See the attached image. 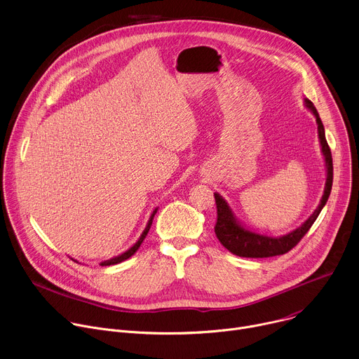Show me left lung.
Returning a JSON list of instances; mask_svg holds the SVG:
<instances>
[{
	"instance_id": "1",
	"label": "left lung",
	"mask_w": 359,
	"mask_h": 359,
	"mask_svg": "<svg viewBox=\"0 0 359 359\" xmlns=\"http://www.w3.org/2000/svg\"><path fill=\"white\" fill-rule=\"evenodd\" d=\"M305 105H306V108H310L313 111V114L316 115V119L318 123V136L321 140L323 153H324L325 163H327V182H325V189H324L321 203L318 204L316 212L301 227H298L294 231H291L285 236H281V237H269V236H262V234L252 233V231L243 229L236 222L231 210L229 209L227 203L223 200V197L219 196L217 193H215L216 208H217V222L215 226V233H216L219 241L230 252L240 255V257L264 259V257H274V255H281V254L288 252L291 248H294L299 243V240L306 234V231L311 229V226L320 216L323 208L325 206V203L330 197L331 187H332V170H334L331 149L325 139L324 125L318 116L316 107L313 105V102L305 99Z\"/></svg>"
}]
</instances>
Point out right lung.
Instances as JSON below:
<instances>
[{"label": "right lung", "mask_w": 359, "mask_h": 359, "mask_svg": "<svg viewBox=\"0 0 359 359\" xmlns=\"http://www.w3.org/2000/svg\"><path fill=\"white\" fill-rule=\"evenodd\" d=\"M156 212H158V209L153 212V215L150 216V219H149V222H147V226H146V229H144V231L142 233V236H140V238L137 240V243L133 245V247H130L128 251H125L123 254H121V255H118V257H115V259H111V260H108V262H104V263H100V266H114V264H118V263H122V262H125V260H128L129 257H132V255L137 251V248L140 247V244H142V241L144 240V237L147 236V231H149V229H150V226H151V222H153V217H155V215H156Z\"/></svg>", "instance_id": "right-lung-1"}]
</instances>
